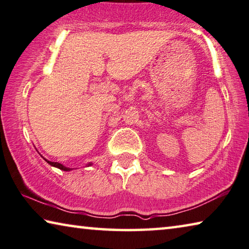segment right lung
Listing matches in <instances>:
<instances>
[{"label":"right lung","instance_id":"right-lung-1","mask_svg":"<svg viewBox=\"0 0 249 249\" xmlns=\"http://www.w3.org/2000/svg\"><path fill=\"white\" fill-rule=\"evenodd\" d=\"M45 160H46V159H45ZM46 161H47L48 164H51L52 166H55V168H58L60 170H63V171H71V169L66 168V166H64L63 164H60V163H58V162H52V161H48V160H46ZM90 165H91V163H90Z\"/></svg>","mask_w":249,"mask_h":249}]
</instances>
